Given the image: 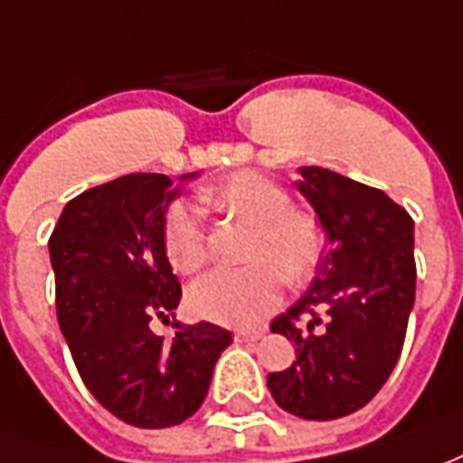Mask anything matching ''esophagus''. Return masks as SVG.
Listing matches in <instances>:
<instances>
[{
	"label": "esophagus",
	"instance_id": "34e87169",
	"mask_svg": "<svg viewBox=\"0 0 463 463\" xmlns=\"http://www.w3.org/2000/svg\"><path fill=\"white\" fill-rule=\"evenodd\" d=\"M263 333L265 331H260V328H258V331H238L235 333V341H238V344H253V341H260V338H263Z\"/></svg>",
	"mask_w": 463,
	"mask_h": 463
}]
</instances>
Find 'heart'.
<instances>
[{
  "mask_svg": "<svg viewBox=\"0 0 463 463\" xmlns=\"http://www.w3.org/2000/svg\"><path fill=\"white\" fill-rule=\"evenodd\" d=\"M200 203L250 225L242 268H218L187 290L190 310L205 321L253 326L276 308L283 278L306 283L321 265L326 235L318 218L293 208L286 187L258 173H238L200 190ZM163 248L177 273H195L208 260V238L195 213L173 203L163 218Z\"/></svg>",
  "mask_w": 463,
  "mask_h": 463,
  "instance_id": "heart-1",
  "label": "heart"
}]
</instances>
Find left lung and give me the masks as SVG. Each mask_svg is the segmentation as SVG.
I'll use <instances>...</instances> for the list:
<instances>
[{
  "label": "left lung",
  "mask_w": 463,
  "mask_h": 463,
  "mask_svg": "<svg viewBox=\"0 0 463 463\" xmlns=\"http://www.w3.org/2000/svg\"><path fill=\"white\" fill-rule=\"evenodd\" d=\"M296 185L321 218L328 253L308 293L270 323L298 355L268 373V389L283 411L331 421L364 409L399 361L416 298L413 221L383 190L326 167H300Z\"/></svg>",
  "instance_id": "left-lung-1"
}]
</instances>
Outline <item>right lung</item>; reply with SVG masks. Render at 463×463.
<instances>
[{
    "mask_svg": "<svg viewBox=\"0 0 463 463\" xmlns=\"http://www.w3.org/2000/svg\"><path fill=\"white\" fill-rule=\"evenodd\" d=\"M193 177V175H185ZM173 180L132 173L64 205L50 235L57 321L87 391L137 429L177 426L203 406L232 335L215 323L155 335L175 316L180 280L163 248Z\"/></svg>",
    "mask_w": 463,
    "mask_h": 463,
    "instance_id": "right-lung-1",
    "label": "right lung"
}]
</instances>
